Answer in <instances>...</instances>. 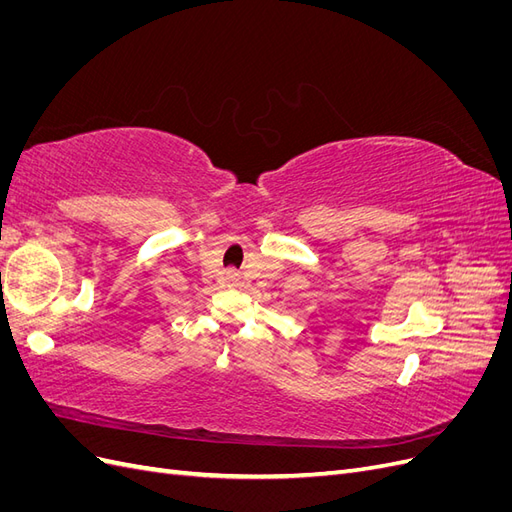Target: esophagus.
<instances>
[{
	"label": "esophagus",
	"mask_w": 512,
	"mask_h": 512,
	"mask_svg": "<svg viewBox=\"0 0 512 512\" xmlns=\"http://www.w3.org/2000/svg\"><path fill=\"white\" fill-rule=\"evenodd\" d=\"M224 282L228 284V286H239L241 284V275L237 273V271H226V275H224Z\"/></svg>",
	"instance_id": "34e87169"
}]
</instances>
